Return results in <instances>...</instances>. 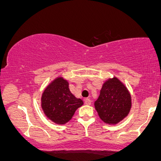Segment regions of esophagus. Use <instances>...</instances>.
<instances>
[{
    "mask_svg": "<svg viewBox=\"0 0 161 161\" xmlns=\"http://www.w3.org/2000/svg\"><path fill=\"white\" fill-rule=\"evenodd\" d=\"M84 102L86 104H87V105H90V104H92V101H91L90 99H86L84 100Z\"/></svg>",
    "mask_w": 161,
    "mask_h": 161,
    "instance_id": "obj_1",
    "label": "esophagus"
}]
</instances>
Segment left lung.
Listing matches in <instances>:
<instances>
[{"label":"left lung","instance_id":"left-lung-1","mask_svg":"<svg viewBox=\"0 0 161 161\" xmlns=\"http://www.w3.org/2000/svg\"><path fill=\"white\" fill-rule=\"evenodd\" d=\"M94 105L104 123L116 124L129 114L131 107V95L118 78L109 79L103 84Z\"/></svg>","mask_w":161,"mask_h":161}]
</instances>
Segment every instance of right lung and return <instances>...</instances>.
<instances>
[{
  "mask_svg": "<svg viewBox=\"0 0 161 161\" xmlns=\"http://www.w3.org/2000/svg\"><path fill=\"white\" fill-rule=\"evenodd\" d=\"M83 102L72 94L69 83L62 78H57L44 90L41 107L45 115L57 124H64L71 119L76 109Z\"/></svg>",
  "mask_w": 161,
  "mask_h": 161,
  "instance_id": "1",
  "label": "right lung"
}]
</instances>
